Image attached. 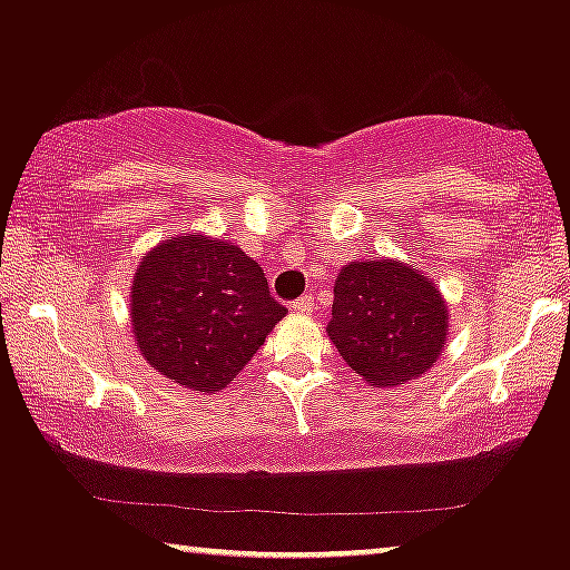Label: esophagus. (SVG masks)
<instances>
[{"label":"esophagus","instance_id":"esophagus-1","mask_svg":"<svg viewBox=\"0 0 570 570\" xmlns=\"http://www.w3.org/2000/svg\"><path fill=\"white\" fill-rule=\"evenodd\" d=\"M292 311L297 315H313L315 313V297H313V294H305V297H299L297 303L292 305Z\"/></svg>","mask_w":570,"mask_h":570}]
</instances>
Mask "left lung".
<instances>
[{"label":"left lung","mask_w":570,"mask_h":570,"mask_svg":"<svg viewBox=\"0 0 570 570\" xmlns=\"http://www.w3.org/2000/svg\"><path fill=\"white\" fill-rule=\"evenodd\" d=\"M326 334L363 382L409 385L441 358L449 305L435 281L403 259L347 263L334 281Z\"/></svg>","instance_id":"8db88e82"}]
</instances>
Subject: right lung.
Masks as SVG:
<instances>
[{"instance_id":"right-lung-1","label":"right lung","mask_w":570,"mask_h":570,"mask_svg":"<svg viewBox=\"0 0 570 570\" xmlns=\"http://www.w3.org/2000/svg\"><path fill=\"white\" fill-rule=\"evenodd\" d=\"M286 313L242 246L204 233L169 236L146 252L129 292L137 351L198 393H223Z\"/></svg>"}]
</instances>
